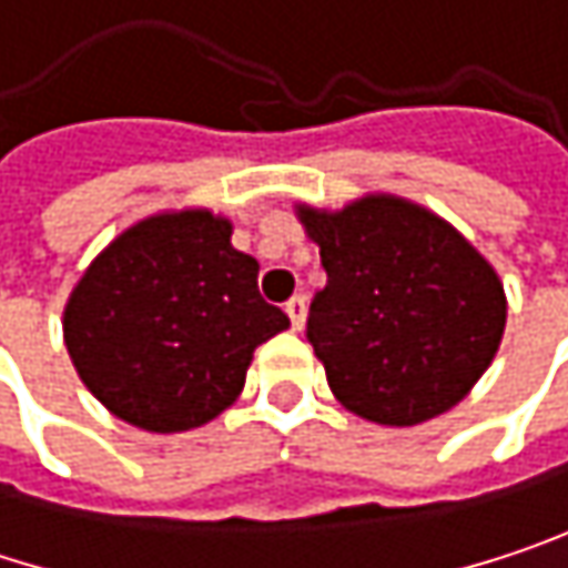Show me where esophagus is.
Listing matches in <instances>:
<instances>
[{"mask_svg":"<svg viewBox=\"0 0 568 568\" xmlns=\"http://www.w3.org/2000/svg\"><path fill=\"white\" fill-rule=\"evenodd\" d=\"M285 315H288L292 328L298 332V328L305 325V295H292V298L285 302Z\"/></svg>","mask_w":568,"mask_h":568,"instance_id":"obj_1","label":"esophagus"}]
</instances>
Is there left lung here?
Here are the masks:
<instances>
[{
	"mask_svg": "<svg viewBox=\"0 0 568 568\" xmlns=\"http://www.w3.org/2000/svg\"><path fill=\"white\" fill-rule=\"evenodd\" d=\"M328 283L305 338L335 397L375 424L444 414L494 362L507 298L490 263L444 220L365 196L342 213L298 210Z\"/></svg>",
	"mask_w": 568,
	"mask_h": 568,
	"instance_id": "left-lung-1",
	"label": "left lung"
}]
</instances>
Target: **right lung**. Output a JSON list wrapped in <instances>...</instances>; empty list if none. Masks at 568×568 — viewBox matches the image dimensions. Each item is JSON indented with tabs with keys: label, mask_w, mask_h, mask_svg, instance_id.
Masks as SVG:
<instances>
[{
	"label": "right lung",
	"mask_w": 568,
	"mask_h": 568,
	"mask_svg": "<svg viewBox=\"0 0 568 568\" xmlns=\"http://www.w3.org/2000/svg\"><path fill=\"white\" fill-rule=\"evenodd\" d=\"M230 233L206 210L141 220L74 285L68 355L121 420L154 434L213 420L243 392L253 352L288 328L260 295V263Z\"/></svg>",
	"instance_id": "add662e5"
}]
</instances>
